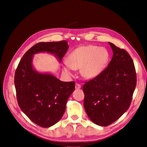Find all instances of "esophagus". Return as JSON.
Listing matches in <instances>:
<instances>
[{
  "label": "esophagus",
  "instance_id": "esophagus-1",
  "mask_svg": "<svg viewBox=\"0 0 147 147\" xmlns=\"http://www.w3.org/2000/svg\"><path fill=\"white\" fill-rule=\"evenodd\" d=\"M75 88H76V89H80V88H81V86L79 84L76 83V86H75Z\"/></svg>",
  "mask_w": 147,
  "mask_h": 147
}]
</instances>
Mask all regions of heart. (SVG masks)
<instances>
[{"instance_id":"obj_1","label":"heart","mask_w":147,"mask_h":147,"mask_svg":"<svg viewBox=\"0 0 147 147\" xmlns=\"http://www.w3.org/2000/svg\"><path fill=\"white\" fill-rule=\"evenodd\" d=\"M109 55L107 49L93 45H82L74 49L69 54L68 65L63 66V71L71 74V69H80L81 74L86 79H92L99 75L106 69Z\"/></svg>"}]
</instances>
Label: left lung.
<instances>
[{
  "instance_id": "8db88e82",
  "label": "left lung",
  "mask_w": 147,
  "mask_h": 147,
  "mask_svg": "<svg viewBox=\"0 0 147 147\" xmlns=\"http://www.w3.org/2000/svg\"><path fill=\"white\" fill-rule=\"evenodd\" d=\"M113 57L97 76L83 86L84 106L94 124L107 126L128 110L136 86V73L132 59L125 50L108 43Z\"/></svg>"
}]
</instances>
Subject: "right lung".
Here are the masks:
<instances>
[{"label":"right lung","instance_id":"obj_1","mask_svg":"<svg viewBox=\"0 0 147 147\" xmlns=\"http://www.w3.org/2000/svg\"><path fill=\"white\" fill-rule=\"evenodd\" d=\"M68 49L67 41L37 43L24 54L16 71L14 84L20 108L41 127H50L60 120L75 88V82H62L53 74L35 71L33 56L47 52L54 54L61 62Z\"/></svg>","mask_w":147,"mask_h":147}]
</instances>
